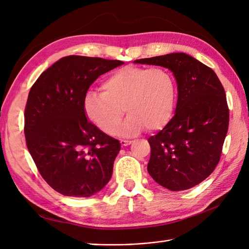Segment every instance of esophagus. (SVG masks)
<instances>
[{"mask_svg":"<svg viewBox=\"0 0 249 249\" xmlns=\"http://www.w3.org/2000/svg\"><path fill=\"white\" fill-rule=\"evenodd\" d=\"M120 142H121V145H122V146H127V145H129V144L132 143V141H130V140H124V139H122V140H121Z\"/></svg>","mask_w":249,"mask_h":249,"instance_id":"1","label":"esophagus"}]
</instances>
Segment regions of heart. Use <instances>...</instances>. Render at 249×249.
<instances>
[{"label": "heart", "instance_id": "1", "mask_svg": "<svg viewBox=\"0 0 249 249\" xmlns=\"http://www.w3.org/2000/svg\"><path fill=\"white\" fill-rule=\"evenodd\" d=\"M102 90L87 92L84 108L87 118L107 135L115 132L123 108L129 115L117 131L123 137L136 136L146 127L152 131L162 129L174 113L176 80L162 67L118 69L104 79Z\"/></svg>", "mask_w": 249, "mask_h": 249}]
</instances>
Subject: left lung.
<instances>
[{"label": "left lung", "mask_w": 249, "mask_h": 249, "mask_svg": "<svg viewBox=\"0 0 249 249\" xmlns=\"http://www.w3.org/2000/svg\"><path fill=\"white\" fill-rule=\"evenodd\" d=\"M169 69L175 76V115L148 138V174L171 191L200 183L214 171L227 135L229 110L217 75L186 53H171L134 61Z\"/></svg>", "instance_id": "8db88e82"}]
</instances>
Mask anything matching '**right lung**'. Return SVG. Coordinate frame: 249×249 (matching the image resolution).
I'll return each mask as SVG.
<instances>
[{
    "instance_id": "add662e5",
    "label": "right lung",
    "mask_w": 249,
    "mask_h": 249,
    "mask_svg": "<svg viewBox=\"0 0 249 249\" xmlns=\"http://www.w3.org/2000/svg\"><path fill=\"white\" fill-rule=\"evenodd\" d=\"M123 61L70 55L40 75L25 107L27 148L57 192L90 197L110 180L121 143L87 118L84 98L98 76Z\"/></svg>"
}]
</instances>
